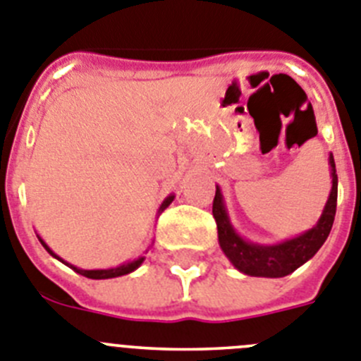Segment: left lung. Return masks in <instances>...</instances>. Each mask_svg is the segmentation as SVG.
I'll use <instances>...</instances> for the list:
<instances>
[{"instance_id":"1","label":"left lung","mask_w":361,"mask_h":361,"mask_svg":"<svg viewBox=\"0 0 361 361\" xmlns=\"http://www.w3.org/2000/svg\"><path fill=\"white\" fill-rule=\"evenodd\" d=\"M331 169V192L322 210V216L318 217L317 225L306 230L304 233L275 245H259L245 239L237 233L230 223L226 204L223 200V192L216 185V197H214L212 214L217 223V237L219 246L223 250L233 268L250 277H268L279 279L293 274L304 262L310 261L320 246L326 243L327 235L333 226L334 214H336V197H338V176L334 167V158L329 154Z\"/></svg>"}]
</instances>
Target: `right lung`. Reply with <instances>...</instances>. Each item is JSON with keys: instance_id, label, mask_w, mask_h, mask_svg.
Returning <instances> with one entry per match:
<instances>
[{"instance_id": "add662e5", "label": "right lung", "mask_w": 361, "mask_h": 361, "mask_svg": "<svg viewBox=\"0 0 361 361\" xmlns=\"http://www.w3.org/2000/svg\"><path fill=\"white\" fill-rule=\"evenodd\" d=\"M173 200H174V194H169V196L164 200V203L160 204V209H158V214L164 212V210L167 209L169 204L173 203ZM39 241H41V245L44 246V250H47V252L50 253L51 257H55V259H57V261L63 262V264L70 266V268L73 269V271H77V274L84 275V277H87V279H115V277H122V275H128V274H131V271H135V269L138 268V266H140L142 262H144V259H145V257H138V259H135V261L124 262V264L115 266V268H108V269H82V268H77V266L70 264V262H66V261H64V259H61L59 255H57V253L51 252L50 246H48L47 243H44L43 239H41V237H39Z\"/></svg>"}]
</instances>
